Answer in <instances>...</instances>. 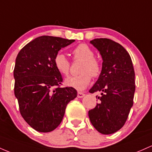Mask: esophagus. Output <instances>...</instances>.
Returning a JSON list of instances; mask_svg holds the SVG:
<instances>
[{
    "label": "esophagus",
    "instance_id": "34e87169",
    "mask_svg": "<svg viewBox=\"0 0 152 152\" xmlns=\"http://www.w3.org/2000/svg\"><path fill=\"white\" fill-rule=\"evenodd\" d=\"M85 94L83 93H81V92H78L77 93V98H83V97L85 96Z\"/></svg>",
    "mask_w": 152,
    "mask_h": 152
}]
</instances>
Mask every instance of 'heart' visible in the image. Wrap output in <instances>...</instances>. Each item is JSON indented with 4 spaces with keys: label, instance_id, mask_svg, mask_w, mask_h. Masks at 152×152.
<instances>
[{
    "label": "heart",
    "instance_id": "obj_1",
    "mask_svg": "<svg viewBox=\"0 0 152 152\" xmlns=\"http://www.w3.org/2000/svg\"><path fill=\"white\" fill-rule=\"evenodd\" d=\"M73 59L82 61L80 67V74L67 77L64 83L67 86L77 90L87 88L91 81L92 76L98 77L101 74L102 64L98 58L95 57L93 49L86 44H79L72 50ZM54 64L57 70L64 76L68 75L70 69V62L64 54L59 52L55 55Z\"/></svg>",
    "mask_w": 152,
    "mask_h": 152
}]
</instances>
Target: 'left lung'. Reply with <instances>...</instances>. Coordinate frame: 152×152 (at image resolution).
<instances>
[{
	"instance_id": "8db88e82",
	"label": "left lung",
	"mask_w": 152,
	"mask_h": 152,
	"mask_svg": "<svg viewBox=\"0 0 152 152\" xmlns=\"http://www.w3.org/2000/svg\"><path fill=\"white\" fill-rule=\"evenodd\" d=\"M90 43L101 54L103 66L98 80L89 90L90 93L101 92V96H96L99 103L88 111V115L98 132L111 134L124 126L134 104V66L120 44L106 38L95 39Z\"/></svg>"
}]
</instances>
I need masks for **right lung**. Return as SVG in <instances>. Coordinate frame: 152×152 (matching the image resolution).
I'll use <instances>...</instances> for the list:
<instances>
[{
    "label": "right lung",
    "mask_w": 152,
    "mask_h": 152,
    "mask_svg": "<svg viewBox=\"0 0 152 152\" xmlns=\"http://www.w3.org/2000/svg\"><path fill=\"white\" fill-rule=\"evenodd\" d=\"M74 39L42 36L18 52L13 76L14 94L26 122L39 132H50L62 122L67 105L77 95L61 87L62 77L54 64L55 55Z\"/></svg>",
    "instance_id": "add662e5"
}]
</instances>
